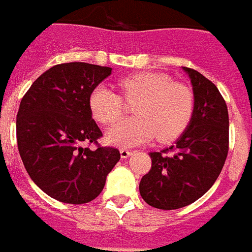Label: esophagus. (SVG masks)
<instances>
[{"instance_id":"esophagus-1","label":"esophagus","mask_w":252,"mask_h":252,"mask_svg":"<svg viewBox=\"0 0 252 252\" xmlns=\"http://www.w3.org/2000/svg\"><path fill=\"white\" fill-rule=\"evenodd\" d=\"M119 153H121V158H127V157H130L133 154V152H130L127 149H121Z\"/></svg>"}]
</instances>
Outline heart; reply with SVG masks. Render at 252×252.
<instances>
[{
  "label": "heart",
  "instance_id": "heart-1",
  "mask_svg": "<svg viewBox=\"0 0 252 252\" xmlns=\"http://www.w3.org/2000/svg\"><path fill=\"white\" fill-rule=\"evenodd\" d=\"M118 87L128 102L135 100V117L119 121L106 131L107 144L131 148L153 138L168 142L177 138L188 126L193 113V94L184 84L173 83L168 75L139 72L121 79ZM93 117L100 124H111L122 114L118 94L106 84L93 88L88 98Z\"/></svg>",
  "mask_w": 252,
  "mask_h": 252
}]
</instances>
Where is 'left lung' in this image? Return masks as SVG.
<instances>
[{
    "label": "left lung",
    "mask_w": 252,
    "mask_h": 252,
    "mask_svg": "<svg viewBox=\"0 0 252 252\" xmlns=\"http://www.w3.org/2000/svg\"><path fill=\"white\" fill-rule=\"evenodd\" d=\"M193 90V113L169 149L152 152V169L139 183L142 199L158 209H177L199 200L214 185L228 153V110L211 80L183 67ZM172 150L173 155H162Z\"/></svg>",
    "instance_id": "obj_1"
}]
</instances>
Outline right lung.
<instances>
[{
	"label": "right lung",
	"mask_w": 252,
	"mask_h": 252,
	"mask_svg": "<svg viewBox=\"0 0 252 252\" xmlns=\"http://www.w3.org/2000/svg\"><path fill=\"white\" fill-rule=\"evenodd\" d=\"M113 68L88 63L53 65L24 95L17 113V145L27 172L43 192L67 204L98 197L121 158L118 149L82 144L102 135L88 98Z\"/></svg>",
	"instance_id": "add662e5"
}]
</instances>
